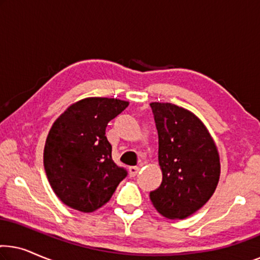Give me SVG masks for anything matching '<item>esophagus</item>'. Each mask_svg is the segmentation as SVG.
Listing matches in <instances>:
<instances>
[{
	"label": "esophagus",
	"mask_w": 260,
	"mask_h": 260,
	"mask_svg": "<svg viewBox=\"0 0 260 260\" xmlns=\"http://www.w3.org/2000/svg\"><path fill=\"white\" fill-rule=\"evenodd\" d=\"M138 172H140V167H136V166H134V167H129V174H130V176H136L137 174H138Z\"/></svg>",
	"instance_id": "34e87169"
}]
</instances>
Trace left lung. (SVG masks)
I'll list each match as a JSON object with an SVG mask.
<instances>
[{"instance_id": "8db88e82", "label": "left lung", "mask_w": 260, "mask_h": 260, "mask_svg": "<svg viewBox=\"0 0 260 260\" xmlns=\"http://www.w3.org/2000/svg\"><path fill=\"white\" fill-rule=\"evenodd\" d=\"M158 134L162 183L150 191L154 207L168 219H184L214 193L220 177L216 145L204 123L170 103L150 104Z\"/></svg>"}]
</instances>
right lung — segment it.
I'll return each mask as SVG.
<instances>
[{"instance_id":"add662e5","label":"right lung","mask_w":260,"mask_h":260,"mask_svg":"<svg viewBox=\"0 0 260 260\" xmlns=\"http://www.w3.org/2000/svg\"><path fill=\"white\" fill-rule=\"evenodd\" d=\"M129 103L92 97L74 103L53 123L46 140L44 167L60 200L77 211L90 213L105 205L126 170L113 162L105 136L110 120Z\"/></svg>"}]
</instances>
